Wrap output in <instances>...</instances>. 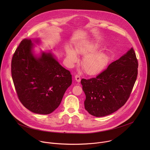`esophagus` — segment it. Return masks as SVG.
Returning a JSON list of instances; mask_svg holds the SVG:
<instances>
[{
	"mask_svg": "<svg viewBox=\"0 0 150 150\" xmlns=\"http://www.w3.org/2000/svg\"><path fill=\"white\" fill-rule=\"evenodd\" d=\"M75 79L77 82H80V81H81V77L79 75H75Z\"/></svg>",
	"mask_w": 150,
	"mask_h": 150,
	"instance_id": "34e87169",
	"label": "esophagus"
}]
</instances>
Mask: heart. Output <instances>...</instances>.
Returning <instances> with one entry per match:
<instances>
[{
    "label": "heart",
    "mask_w": 150,
    "mask_h": 150,
    "mask_svg": "<svg viewBox=\"0 0 150 150\" xmlns=\"http://www.w3.org/2000/svg\"><path fill=\"white\" fill-rule=\"evenodd\" d=\"M98 48V45L93 42H84L78 46L76 51L78 54L85 55L81 61V66L85 73L88 75H96L101 72L108 65L109 56L105 53H94ZM67 59L69 64L75 63L77 54L72 48L67 49Z\"/></svg>",
    "instance_id": "heart-1"
}]
</instances>
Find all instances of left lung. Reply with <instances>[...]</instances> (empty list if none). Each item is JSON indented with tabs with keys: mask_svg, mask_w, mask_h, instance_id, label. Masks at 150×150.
<instances>
[{
	"mask_svg": "<svg viewBox=\"0 0 150 150\" xmlns=\"http://www.w3.org/2000/svg\"><path fill=\"white\" fill-rule=\"evenodd\" d=\"M138 62L131 48L95 78L82 79L86 98L85 109L90 115L103 117L119 109L129 98L138 75Z\"/></svg>",
	"mask_w": 150,
	"mask_h": 150,
	"instance_id": "left-lung-1",
	"label": "left lung"
}]
</instances>
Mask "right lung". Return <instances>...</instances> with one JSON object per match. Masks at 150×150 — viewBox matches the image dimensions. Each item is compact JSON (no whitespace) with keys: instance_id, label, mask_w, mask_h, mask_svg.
Instances as JSON below:
<instances>
[{"instance_id":"obj_1","label":"right lung","mask_w":150,"mask_h":150,"mask_svg":"<svg viewBox=\"0 0 150 150\" xmlns=\"http://www.w3.org/2000/svg\"><path fill=\"white\" fill-rule=\"evenodd\" d=\"M31 39L21 41L11 62V74L18 97L31 112L48 115L60 105L72 84V75L51 53L35 56Z\"/></svg>"}]
</instances>
